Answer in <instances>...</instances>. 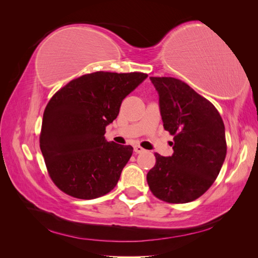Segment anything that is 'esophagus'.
I'll use <instances>...</instances> for the list:
<instances>
[{
	"label": "esophagus",
	"mask_w": 258,
	"mask_h": 258,
	"mask_svg": "<svg viewBox=\"0 0 258 258\" xmlns=\"http://www.w3.org/2000/svg\"><path fill=\"white\" fill-rule=\"evenodd\" d=\"M134 148H135V152H136L137 154H140V153L144 152V148H143L142 146H140V145H135Z\"/></svg>",
	"instance_id": "esophagus-1"
}]
</instances>
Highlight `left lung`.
I'll use <instances>...</instances> for the list:
<instances>
[{
  "mask_svg": "<svg viewBox=\"0 0 258 258\" xmlns=\"http://www.w3.org/2000/svg\"><path fill=\"white\" fill-rule=\"evenodd\" d=\"M159 95L163 128L173 136V154L155 153L156 163L146 179L155 197L168 204L198 199L214 183L227 144L216 107L174 77H150Z\"/></svg>",
  "mask_w": 258,
  "mask_h": 258,
  "instance_id": "left-lung-1",
  "label": "left lung"
}]
</instances>
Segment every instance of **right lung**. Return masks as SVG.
Masks as SVG:
<instances>
[{
    "label": "right lung",
    "mask_w": 258,
    "mask_h": 258,
    "mask_svg": "<svg viewBox=\"0 0 258 258\" xmlns=\"http://www.w3.org/2000/svg\"><path fill=\"white\" fill-rule=\"evenodd\" d=\"M146 77L141 72L99 71L72 80L51 97L43 115L40 147L60 190L89 200L116 186L134 147L107 142L105 127Z\"/></svg>",
    "instance_id": "obj_1"
}]
</instances>
